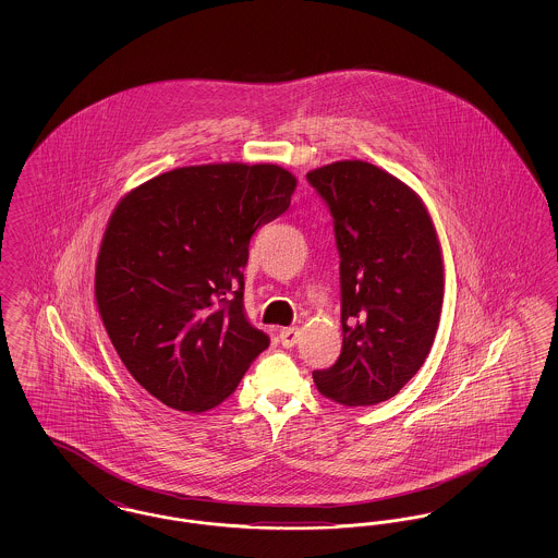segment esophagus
Segmentation results:
<instances>
[{
	"label": "esophagus",
	"instance_id": "esophagus-1",
	"mask_svg": "<svg viewBox=\"0 0 558 558\" xmlns=\"http://www.w3.org/2000/svg\"><path fill=\"white\" fill-rule=\"evenodd\" d=\"M299 337H301V330L299 328H282L280 330V335H278V339H280V343H282V347H294L296 343H299Z\"/></svg>",
	"mask_w": 558,
	"mask_h": 558
}]
</instances>
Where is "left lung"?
<instances>
[{
	"label": "left lung",
	"mask_w": 558,
	"mask_h": 558,
	"mask_svg": "<svg viewBox=\"0 0 558 558\" xmlns=\"http://www.w3.org/2000/svg\"><path fill=\"white\" fill-rule=\"evenodd\" d=\"M332 215L341 274L343 347L314 371L322 396L374 405L425 364L444 303V262L421 198L364 160L307 173Z\"/></svg>",
	"instance_id": "1"
}]
</instances>
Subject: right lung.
I'll list each match as a JSON object with an SVG mask.
<instances>
[{
  "label": "right lung",
  "mask_w": 558,
  "mask_h": 558,
  "mask_svg": "<svg viewBox=\"0 0 558 558\" xmlns=\"http://www.w3.org/2000/svg\"><path fill=\"white\" fill-rule=\"evenodd\" d=\"M278 165H201L130 192L108 221L96 301L133 378L165 405L205 412L239 387L269 337L244 312L253 234L291 205Z\"/></svg>",
  "instance_id": "obj_1"
}]
</instances>
